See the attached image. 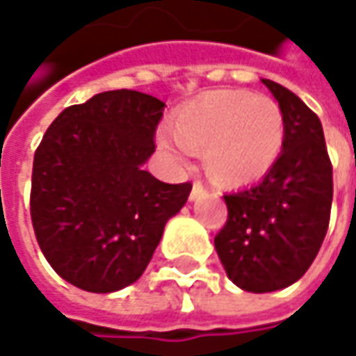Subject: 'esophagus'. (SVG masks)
<instances>
[{"label": "esophagus", "instance_id": "34e87169", "mask_svg": "<svg viewBox=\"0 0 356 356\" xmlns=\"http://www.w3.org/2000/svg\"><path fill=\"white\" fill-rule=\"evenodd\" d=\"M205 193H207V187H205L201 181H195L193 189H191V199L195 201V199H199L201 195H205Z\"/></svg>", "mask_w": 356, "mask_h": 356}]
</instances>
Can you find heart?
Here are the masks:
<instances>
[{"label":"heart","mask_w":356,"mask_h":356,"mask_svg":"<svg viewBox=\"0 0 356 356\" xmlns=\"http://www.w3.org/2000/svg\"><path fill=\"white\" fill-rule=\"evenodd\" d=\"M283 141L279 103L249 91H213L185 103L173 119V135L159 139L175 161L203 149L209 177L223 185H247L269 173Z\"/></svg>","instance_id":"heart-1"}]
</instances>
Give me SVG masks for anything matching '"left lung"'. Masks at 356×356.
I'll use <instances>...</instances> for the list:
<instances>
[{
    "label": "left lung",
    "mask_w": 356,
    "mask_h": 356,
    "mask_svg": "<svg viewBox=\"0 0 356 356\" xmlns=\"http://www.w3.org/2000/svg\"><path fill=\"white\" fill-rule=\"evenodd\" d=\"M263 83L285 117L283 151L257 185L223 195L229 215L215 237L227 277L251 293L301 279L327 235L332 203V165L318 117L286 87Z\"/></svg>",
    "instance_id": "8db88e82"
}]
</instances>
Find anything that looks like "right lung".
I'll list each match as a JSON object with an SVG mask.
<instances>
[{
    "label": "right lung",
    "mask_w": 356,
    "mask_h": 356,
    "mask_svg": "<svg viewBox=\"0 0 356 356\" xmlns=\"http://www.w3.org/2000/svg\"><path fill=\"white\" fill-rule=\"evenodd\" d=\"M165 103L115 89L63 109L33 157L31 223L41 253L71 285L113 293L135 283L191 183H163L143 163Z\"/></svg>",
    "instance_id": "right-lung-1"
}]
</instances>
